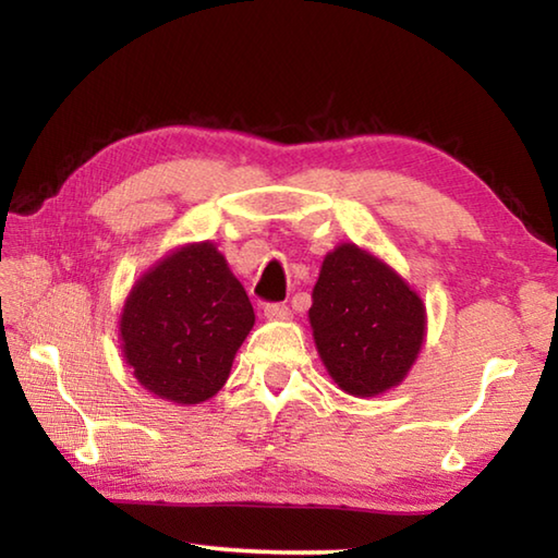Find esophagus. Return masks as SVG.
Instances as JSON below:
<instances>
[{
    "label": "esophagus",
    "instance_id": "obj_1",
    "mask_svg": "<svg viewBox=\"0 0 558 558\" xmlns=\"http://www.w3.org/2000/svg\"><path fill=\"white\" fill-rule=\"evenodd\" d=\"M263 313H266L268 319H288L290 307L286 305V302H268V305L263 307Z\"/></svg>",
    "mask_w": 558,
    "mask_h": 558
}]
</instances>
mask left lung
<instances>
[{"instance_id":"8db88e82","label":"left lung","mask_w":558,"mask_h":558,"mask_svg":"<svg viewBox=\"0 0 558 558\" xmlns=\"http://www.w3.org/2000/svg\"><path fill=\"white\" fill-rule=\"evenodd\" d=\"M310 325L339 389L376 396L399 384L418 356L426 307L379 258L342 243L319 270Z\"/></svg>"}]
</instances>
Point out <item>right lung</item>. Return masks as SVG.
<instances>
[{
	"instance_id": "1",
	"label": "right lung",
	"mask_w": 558,
	"mask_h": 558,
	"mask_svg": "<svg viewBox=\"0 0 558 558\" xmlns=\"http://www.w3.org/2000/svg\"><path fill=\"white\" fill-rule=\"evenodd\" d=\"M256 315L211 243L186 245L137 280L120 319L137 381L162 399L199 403L229 379Z\"/></svg>"
}]
</instances>
